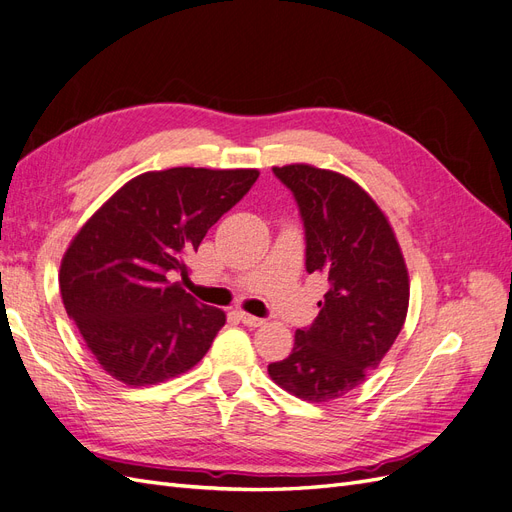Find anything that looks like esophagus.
Here are the masks:
<instances>
[{
	"instance_id": "34e87169",
	"label": "esophagus",
	"mask_w": 512,
	"mask_h": 512,
	"mask_svg": "<svg viewBox=\"0 0 512 512\" xmlns=\"http://www.w3.org/2000/svg\"><path fill=\"white\" fill-rule=\"evenodd\" d=\"M237 318L245 324V327H262V324H265V320L256 318V316L247 314V312H237Z\"/></svg>"
}]
</instances>
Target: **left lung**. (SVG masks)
<instances>
[{"mask_svg": "<svg viewBox=\"0 0 512 512\" xmlns=\"http://www.w3.org/2000/svg\"><path fill=\"white\" fill-rule=\"evenodd\" d=\"M273 173L299 203L305 267L327 277L329 290L269 376L290 395L324 404L363 384L395 344L408 316V267L389 218L359 183L312 164Z\"/></svg>", "mask_w": 512, "mask_h": 512, "instance_id": "8db88e82", "label": "left lung"}]
</instances>
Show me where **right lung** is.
Here are the masks:
<instances>
[{"label": "right lung", "mask_w": 512, "mask_h": 512, "mask_svg": "<svg viewBox=\"0 0 512 512\" xmlns=\"http://www.w3.org/2000/svg\"><path fill=\"white\" fill-rule=\"evenodd\" d=\"M256 168L177 166L130 179L76 232L59 292L108 376L149 386L192 369L226 324L173 275L258 179Z\"/></svg>", "instance_id": "obj_1"}]
</instances>
